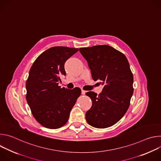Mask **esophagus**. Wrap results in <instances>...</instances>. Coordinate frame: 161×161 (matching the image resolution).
<instances>
[{"label": "esophagus", "instance_id": "1", "mask_svg": "<svg viewBox=\"0 0 161 161\" xmlns=\"http://www.w3.org/2000/svg\"><path fill=\"white\" fill-rule=\"evenodd\" d=\"M86 93V91L84 90H81V94L82 95H85Z\"/></svg>", "mask_w": 161, "mask_h": 161}]
</instances>
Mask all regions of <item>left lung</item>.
I'll list each match as a JSON object with an SVG mask.
<instances>
[{
	"instance_id": "left-lung-1",
	"label": "left lung",
	"mask_w": 161,
	"mask_h": 161,
	"mask_svg": "<svg viewBox=\"0 0 161 161\" xmlns=\"http://www.w3.org/2000/svg\"><path fill=\"white\" fill-rule=\"evenodd\" d=\"M94 81L104 85L97 95L88 92L92 106L86 111V120L92 127L106 128L118 122L127 111L133 94V75L126 57L108 45L81 48Z\"/></svg>"
}]
</instances>
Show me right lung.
Returning <instances> with one entry per match:
<instances>
[{"mask_svg": "<svg viewBox=\"0 0 161 161\" xmlns=\"http://www.w3.org/2000/svg\"><path fill=\"white\" fill-rule=\"evenodd\" d=\"M78 51L65 47H52L42 53L32 65L26 81V99L36 120L42 126L58 129L66 124L81 89L60 88L65 75V62Z\"/></svg>", "mask_w": 161, "mask_h": 161, "instance_id": "right-lung-1", "label": "right lung"}]
</instances>
